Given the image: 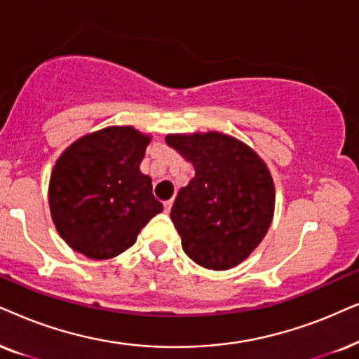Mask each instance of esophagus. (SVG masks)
Returning a JSON list of instances; mask_svg holds the SVG:
<instances>
[{
	"label": "esophagus",
	"instance_id": "obj_1",
	"mask_svg": "<svg viewBox=\"0 0 359 359\" xmlns=\"http://www.w3.org/2000/svg\"><path fill=\"white\" fill-rule=\"evenodd\" d=\"M172 203H174V200H167V202H164V212H165V213L170 212Z\"/></svg>",
	"mask_w": 359,
	"mask_h": 359
}]
</instances>
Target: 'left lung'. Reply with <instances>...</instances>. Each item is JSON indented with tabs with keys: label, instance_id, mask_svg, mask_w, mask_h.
I'll return each instance as SVG.
<instances>
[{
	"label": "left lung",
	"instance_id": "obj_1",
	"mask_svg": "<svg viewBox=\"0 0 359 359\" xmlns=\"http://www.w3.org/2000/svg\"><path fill=\"white\" fill-rule=\"evenodd\" d=\"M165 142L195 169L170 210L185 255L207 269H231L271 226L276 190L269 169L250 146L218 131L169 135Z\"/></svg>",
	"mask_w": 359,
	"mask_h": 359
}]
</instances>
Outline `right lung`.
I'll list each match as a JSON object with an SVG mask.
<instances>
[{"label":"right lung","instance_id":"obj_1","mask_svg":"<svg viewBox=\"0 0 359 359\" xmlns=\"http://www.w3.org/2000/svg\"><path fill=\"white\" fill-rule=\"evenodd\" d=\"M149 141L133 126H109L62 152L50 174L49 207L72 250L90 259L121 255L162 212L151 177L140 170Z\"/></svg>","mask_w":359,"mask_h":359}]
</instances>
